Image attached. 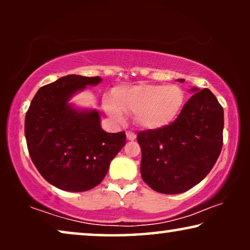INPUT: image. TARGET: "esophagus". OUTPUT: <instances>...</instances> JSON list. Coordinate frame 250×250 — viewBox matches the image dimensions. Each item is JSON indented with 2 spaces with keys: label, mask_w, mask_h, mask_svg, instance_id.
Listing matches in <instances>:
<instances>
[{
  "label": "esophagus",
  "mask_w": 250,
  "mask_h": 250,
  "mask_svg": "<svg viewBox=\"0 0 250 250\" xmlns=\"http://www.w3.org/2000/svg\"><path fill=\"white\" fill-rule=\"evenodd\" d=\"M126 138H127V140H129V141H133V140L136 139V135L135 133L133 132H126Z\"/></svg>",
  "instance_id": "obj_1"
}]
</instances>
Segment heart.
Masks as SVG:
<instances>
[{"label":"heart","mask_w":250,"mask_h":250,"mask_svg":"<svg viewBox=\"0 0 250 250\" xmlns=\"http://www.w3.org/2000/svg\"><path fill=\"white\" fill-rule=\"evenodd\" d=\"M104 99V108L109 117L124 122V111L134 115L139 127L157 131L172 124L182 110L186 95L177 85L138 84L115 88Z\"/></svg>","instance_id":"b5f03b06"}]
</instances>
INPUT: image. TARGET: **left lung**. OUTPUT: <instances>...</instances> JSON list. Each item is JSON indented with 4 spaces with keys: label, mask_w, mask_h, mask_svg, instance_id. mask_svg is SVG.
<instances>
[{
    "label": "left lung",
    "mask_w": 250,
    "mask_h": 250,
    "mask_svg": "<svg viewBox=\"0 0 250 250\" xmlns=\"http://www.w3.org/2000/svg\"><path fill=\"white\" fill-rule=\"evenodd\" d=\"M190 91L194 94L172 124L138 133L142 151L140 172L157 192L176 194L190 190L207 176L221 153L223 108L208 88Z\"/></svg>",
    "instance_id": "1"
}]
</instances>
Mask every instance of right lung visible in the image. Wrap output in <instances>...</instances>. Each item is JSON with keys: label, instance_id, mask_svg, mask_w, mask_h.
I'll return each instance as SVG.
<instances>
[{"label": "right lung", "instance_id": "add662e5", "mask_svg": "<svg viewBox=\"0 0 250 250\" xmlns=\"http://www.w3.org/2000/svg\"><path fill=\"white\" fill-rule=\"evenodd\" d=\"M101 81L99 76L67 75L41 87L27 111L25 136L30 158L41 175L58 189H93L125 146V132L101 128L97 109L76 108L69 102Z\"/></svg>", "mask_w": 250, "mask_h": 250}]
</instances>
